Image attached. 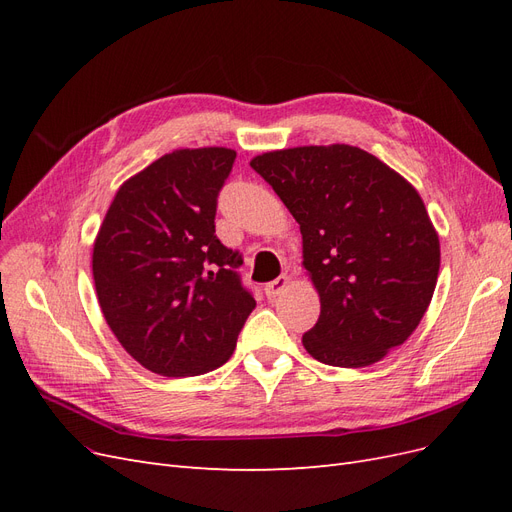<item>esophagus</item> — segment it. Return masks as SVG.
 I'll return each instance as SVG.
<instances>
[{"label": "esophagus", "instance_id": "esophagus-1", "mask_svg": "<svg viewBox=\"0 0 512 512\" xmlns=\"http://www.w3.org/2000/svg\"><path fill=\"white\" fill-rule=\"evenodd\" d=\"M288 286V275H280L277 277V280H273V282H269L267 286H265V292H267V299H275V297H280V294L284 292V288Z\"/></svg>", "mask_w": 512, "mask_h": 512}]
</instances>
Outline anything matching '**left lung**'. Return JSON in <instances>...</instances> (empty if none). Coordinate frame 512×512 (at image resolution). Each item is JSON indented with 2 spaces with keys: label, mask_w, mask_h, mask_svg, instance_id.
<instances>
[{
  "label": "left lung",
  "mask_w": 512,
  "mask_h": 512,
  "mask_svg": "<svg viewBox=\"0 0 512 512\" xmlns=\"http://www.w3.org/2000/svg\"><path fill=\"white\" fill-rule=\"evenodd\" d=\"M250 166L301 226L303 267L320 294L305 350L333 367H365L404 344L440 271L436 228L412 185L350 145L269 151Z\"/></svg>",
  "instance_id": "left-lung-1"
}]
</instances>
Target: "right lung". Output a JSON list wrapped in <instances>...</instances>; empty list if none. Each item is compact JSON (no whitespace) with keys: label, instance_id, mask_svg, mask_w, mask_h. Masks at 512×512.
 Here are the masks:
<instances>
[{"label":"right lung","instance_id":"add662e5","mask_svg":"<svg viewBox=\"0 0 512 512\" xmlns=\"http://www.w3.org/2000/svg\"><path fill=\"white\" fill-rule=\"evenodd\" d=\"M237 153H166L115 194L94 243L102 314L134 361L168 378L224 365L254 294L243 258L215 235L218 196Z\"/></svg>","mask_w":512,"mask_h":512}]
</instances>
